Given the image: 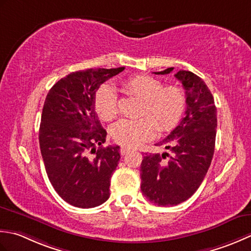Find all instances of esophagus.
<instances>
[{
    "label": "esophagus",
    "mask_w": 251,
    "mask_h": 251,
    "mask_svg": "<svg viewBox=\"0 0 251 251\" xmlns=\"http://www.w3.org/2000/svg\"><path fill=\"white\" fill-rule=\"evenodd\" d=\"M130 151H132V150H131L130 147H126V146H124V147H121V148H120V154H121L122 156L127 155V154H129Z\"/></svg>",
    "instance_id": "1"
}]
</instances>
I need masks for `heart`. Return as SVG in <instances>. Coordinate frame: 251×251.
<instances>
[{
	"label": "heart",
	"instance_id": "1",
	"mask_svg": "<svg viewBox=\"0 0 251 251\" xmlns=\"http://www.w3.org/2000/svg\"><path fill=\"white\" fill-rule=\"evenodd\" d=\"M124 86L129 93L143 100L144 116L136 120H120L111 126L110 134L117 144L132 148L140 146L156 135L158 125L161 131L172 130L185 111V93L176 85L163 86L159 79L139 75L126 79ZM94 108L104 121H111L118 116V100L111 85L103 84L96 91Z\"/></svg>",
	"mask_w": 251,
	"mask_h": 251
}]
</instances>
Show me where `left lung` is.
I'll return each instance as SVG.
<instances>
[{"instance_id":"8db88e82","label":"left lung","mask_w":251,"mask_h":251,"mask_svg":"<svg viewBox=\"0 0 251 251\" xmlns=\"http://www.w3.org/2000/svg\"><path fill=\"white\" fill-rule=\"evenodd\" d=\"M173 67L155 75H168ZM186 94L185 117L165 140L170 154H146L141 163V190L148 201L161 207L187 201L201 186L213 157L217 108L210 90L191 71L175 75Z\"/></svg>"}]
</instances>
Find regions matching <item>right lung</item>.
Returning a JSON list of instances; mask_svg holds the SVG:
<instances>
[{
    "label": "right lung",
    "mask_w": 251,
    "mask_h": 251,
    "mask_svg": "<svg viewBox=\"0 0 251 251\" xmlns=\"http://www.w3.org/2000/svg\"><path fill=\"white\" fill-rule=\"evenodd\" d=\"M124 70L71 73L56 82L45 99L39 131L41 154L54 190L75 207H97L109 198L120 147L103 146L107 132L95 112L94 96L101 83Z\"/></svg>",
    "instance_id": "obj_1"
}]
</instances>
